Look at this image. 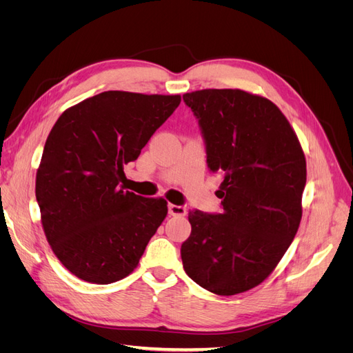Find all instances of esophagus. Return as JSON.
Here are the masks:
<instances>
[{"label":"esophagus","instance_id":"1","mask_svg":"<svg viewBox=\"0 0 353 353\" xmlns=\"http://www.w3.org/2000/svg\"><path fill=\"white\" fill-rule=\"evenodd\" d=\"M169 215L172 216H184L185 215V208L184 206H176V205H168Z\"/></svg>","mask_w":353,"mask_h":353}]
</instances>
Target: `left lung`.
<instances>
[{
	"mask_svg": "<svg viewBox=\"0 0 353 353\" xmlns=\"http://www.w3.org/2000/svg\"><path fill=\"white\" fill-rule=\"evenodd\" d=\"M222 176V213L190 210L181 245L187 275L219 296L248 292L268 276L302 219L306 160L293 128L268 99L241 90L183 95Z\"/></svg>",
	"mask_w": 353,
	"mask_h": 353,
	"instance_id": "1",
	"label": "left lung"
}]
</instances>
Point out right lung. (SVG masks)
Returning <instances> with one entry per match:
<instances>
[{
    "label": "right lung",
    "mask_w": 353,
    "mask_h": 353,
    "mask_svg": "<svg viewBox=\"0 0 353 353\" xmlns=\"http://www.w3.org/2000/svg\"><path fill=\"white\" fill-rule=\"evenodd\" d=\"M179 95L104 91L63 112L47 138L35 194L46 237L78 279L130 275L168 213L165 199L126 191L123 165L140 156Z\"/></svg>",
    "instance_id": "obj_1"
}]
</instances>
